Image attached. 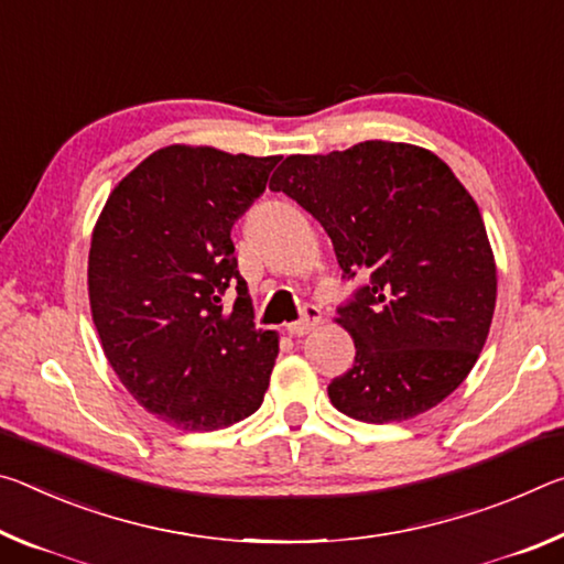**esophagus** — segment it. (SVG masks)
Instances as JSON below:
<instances>
[{
  "label": "esophagus",
  "instance_id": "34e87169",
  "mask_svg": "<svg viewBox=\"0 0 564 564\" xmlns=\"http://www.w3.org/2000/svg\"><path fill=\"white\" fill-rule=\"evenodd\" d=\"M319 319H322V312L317 304H304L302 317L297 322H290L284 329H288V335H292V337H302V335H307L310 329H315L319 325Z\"/></svg>",
  "mask_w": 564,
  "mask_h": 564
}]
</instances>
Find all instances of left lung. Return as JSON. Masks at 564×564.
Masks as SVG:
<instances>
[{
	"label": "left lung",
	"mask_w": 564,
	"mask_h": 564,
	"mask_svg": "<svg viewBox=\"0 0 564 564\" xmlns=\"http://www.w3.org/2000/svg\"><path fill=\"white\" fill-rule=\"evenodd\" d=\"M315 217L343 280L337 307L355 365L327 384L349 417L382 424L427 412L465 382L490 332L497 272L475 199L414 144L369 140L292 154L270 182Z\"/></svg>",
	"instance_id": "left-lung-1"
}]
</instances>
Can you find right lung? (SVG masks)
<instances>
[{
    "label": "right lung",
    "instance_id": "1",
    "mask_svg": "<svg viewBox=\"0 0 564 564\" xmlns=\"http://www.w3.org/2000/svg\"><path fill=\"white\" fill-rule=\"evenodd\" d=\"M276 162L164 147L117 184L91 235L89 304L109 365L144 410L180 430L229 427L260 410L270 387L276 332L254 327L232 227Z\"/></svg>",
    "mask_w": 564,
    "mask_h": 564
}]
</instances>
